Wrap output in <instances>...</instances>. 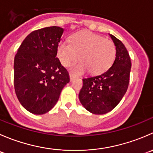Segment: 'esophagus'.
Returning a JSON list of instances; mask_svg holds the SVG:
<instances>
[{"label":"esophagus","mask_w":153,"mask_h":153,"mask_svg":"<svg viewBox=\"0 0 153 153\" xmlns=\"http://www.w3.org/2000/svg\"><path fill=\"white\" fill-rule=\"evenodd\" d=\"M69 78H70V81H72L75 78V75L73 74H69Z\"/></svg>","instance_id":"obj_1"}]
</instances>
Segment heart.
Wrapping results in <instances>:
<instances>
[{"instance_id": "1", "label": "heart", "mask_w": 153, "mask_h": 153, "mask_svg": "<svg viewBox=\"0 0 153 153\" xmlns=\"http://www.w3.org/2000/svg\"><path fill=\"white\" fill-rule=\"evenodd\" d=\"M69 42L61 41L57 47V56L64 67L76 61L81 62L71 67L77 75L87 70L92 75L104 73L112 65L116 55V48L112 41L89 31H81L73 34Z\"/></svg>"}]
</instances>
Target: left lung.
<instances>
[{"mask_svg": "<svg viewBox=\"0 0 153 153\" xmlns=\"http://www.w3.org/2000/svg\"><path fill=\"white\" fill-rule=\"evenodd\" d=\"M116 48L112 66L101 75L83 79L79 100L91 113L103 115L110 112L121 101L127 90L131 70L129 53L121 41L109 34Z\"/></svg>", "mask_w": 153, "mask_h": 153, "instance_id": "left-lung-1", "label": "left lung"}]
</instances>
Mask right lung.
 <instances>
[{
	"instance_id": "1",
	"label": "right lung",
	"mask_w": 153,
	"mask_h": 153,
	"mask_svg": "<svg viewBox=\"0 0 153 153\" xmlns=\"http://www.w3.org/2000/svg\"><path fill=\"white\" fill-rule=\"evenodd\" d=\"M64 29L50 27L33 31L24 40L14 61V86L21 104L35 115L50 111L69 82L56 57Z\"/></svg>"
}]
</instances>
